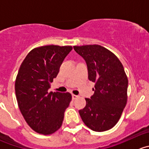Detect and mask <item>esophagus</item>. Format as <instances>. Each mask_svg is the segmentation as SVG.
I'll list each match as a JSON object with an SVG mask.
<instances>
[{
	"label": "esophagus",
	"mask_w": 149,
	"mask_h": 149,
	"mask_svg": "<svg viewBox=\"0 0 149 149\" xmlns=\"http://www.w3.org/2000/svg\"><path fill=\"white\" fill-rule=\"evenodd\" d=\"M78 97H79V96H78V95H72V99H73V100L77 99Z\"/></svg>",
	"instance_id": "esophagus-1"
}]
</instances>
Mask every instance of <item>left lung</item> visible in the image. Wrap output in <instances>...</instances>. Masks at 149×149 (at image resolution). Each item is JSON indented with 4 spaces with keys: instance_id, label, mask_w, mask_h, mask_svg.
Here are the masks:
<instances>
[{
    "instance_id": "left-lung-1",
    "label": "left lung",
    "mask_w": 149,
    "mask_h": 149,
    "mask_svg": "<svg viewBox=\"0 0 149 149\" xmlns=\"http://www.w3.org/2000/svg\"><path fill=\"white\" fill-rule=\"evenodd\" d=\"M73 49L86 62L89 80L95 83V93L85 98L86 106L79 114L92 130H108L119 120L127 100L128 79L123 65L113 53L100 45Z\"/></svg>"
}]
</instances>
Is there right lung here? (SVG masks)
Wrapping results in <instances>:
<instances>
[{
  "instance_id": "1",
  "label": "right lung",
  "mask_w": 149,
  "mask_h": 149,
  "mask_svg": "<svg viewBox=\"0 0 149 149\" xmlns=\"http://www.w3.org/2000/svg\"><path fill=\"white\" fill-rule=\"evenodd\" d=\"M72 49L55 45L35 48L20 65L15 81L18 106L27 125L38 133L50 135L62 126L72 96L48 90Z\"/></svg>"
}]
</instances>
